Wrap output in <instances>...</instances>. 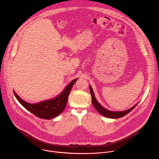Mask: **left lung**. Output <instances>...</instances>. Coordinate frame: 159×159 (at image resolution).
I'll use <instances>...</instances> for the list:
<instances>
[{
  "label": "left lung",
  "instance_id": "8db88e82",
  "mask_svg": "<svg viewBox=\"0 0 159 159\" xmlns=\"http://www.w3.org/2000/svg\"><path fill=\"white\" fill-rule=\"evenodd\" d=\"M89 90H90V93L92 96V103L93 106L94 107V108H96V110L101 114L103 115V116L108 117V118H110V119H118V118H120L124 116H125V115H127V113H129L130 111H131L132 110H133L134 108V107L138 105L136 104L134 107H133L132 108H129V110H125V111H111L110 110H107L106 108H105L104 107H103L102 105H101L98 102L97 100L94 96L93 89L91 88V86L89 85Z\"/></svg>",
  "mask_w": 159,
  "mask_h": 159
}]
</instances>
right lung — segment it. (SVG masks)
<instances>
[{"mask_svg": "<svg viewBox=\"0 0 159 159\" xmlns=\"http://www.w3.org/2000/svg\"><path fill=\"white\" fill-rule=\"evenodd\" d=\"M77 80V79L72 80L68 85H66L63 91L57 97L53 99L43 101L42 102L35 104L25 102L18 96L14 91V94L20 104L27 110L34 114L35 116L43 119H51L61 113L65 108L70 92L72 86L74 85Z\"/></svg>", "mask_w": 159, "mask_h": 159, "instance_id": "obj_1", "label": "right lung"}]
</instances>
